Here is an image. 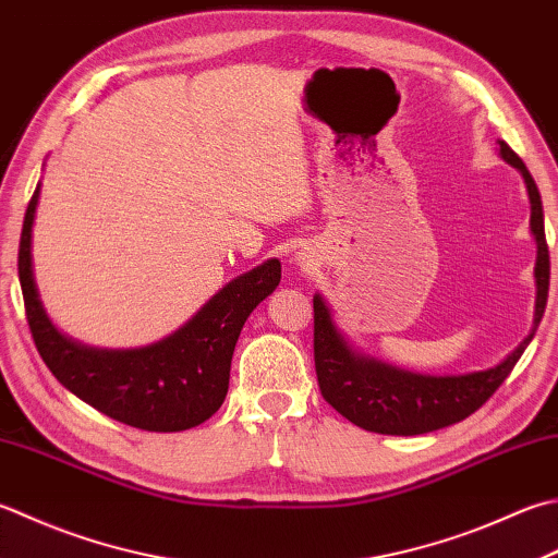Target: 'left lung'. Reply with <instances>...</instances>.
I'll return each mask as SVG.
<instances>
[{
    "label": "left lung",
    "instance_id": "left-lung-1",
    "mask_svg": "<svg viewBox=\"0 0 558 558\" xmlns=\"http://www.w3.org/2000/svg\"><path fill=\"white\" fill-rule=\"evenodd\" d=\"M500 145V157L510 167H515L525 179L532 217L530 227L537 242V304H534V329L512 351L504 363L484 369V373L460 375V377H425L403 373V369L365 360L351 351L343 336L336 331L329 307L316 294L314 298V367L319 379L322 397L341 413L343 418L360 425V428L381 435H421L440 430L445 425L460 423L472 416L494 397V391L504 385L512 367L525 353L534 331L544 316L549 298V246L544 236V210L537 183L530 177L515 151L506 142Z\"/></svg>",
    "mask_w": 558,
    "mask_h": 558
}]
</instances>
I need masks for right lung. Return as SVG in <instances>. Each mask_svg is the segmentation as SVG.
<instances>
[{
	"label": "right lung",
	"mask_w": 558,
	"mask_h": 558,
	"mask_svg": "<svg viewBox=\"0 0 558 558\" xmlns=\"http://www.w3.org/2000/svg\"><path fill=\"white\" fill-rule=\"evenodd\" d=\"M40 183L26 207L19 242V280L28 329L43 363L62 387L113 421L142 430L177 433L201 425L222 407L236 338L248 314L280 282V260L229 282L193 319L140 351H94L64 338L43 312L31 268V227Z\"/></svg>",
	"instance_id": "1"
}]
</instances>
